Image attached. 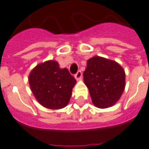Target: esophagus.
Masks as SVG:
<instances>
[{
	"mask_svg": "<svg viewBox=\"0 0 149 149\" xmlns=\"http://www.w3.org/2000/svg\"><path fill=\"white\" fill-rule=\"evenodd\" d=\"M75 78L77 79H79L82 78V72L80 70H79L78 72L75 74Z\"/></svg>",
	"mask_w": 149,
	"mask_h": 149,
	"instance_id": "obj_1",
	"label": "esophagus"
}]
</instances>
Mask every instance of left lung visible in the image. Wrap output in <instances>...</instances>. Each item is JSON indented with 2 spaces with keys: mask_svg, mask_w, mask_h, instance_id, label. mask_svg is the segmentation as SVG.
Returning <instances> with one entry per match:
<instances>
[{
  "mask_svg": "<svg viewBox=\"0 0 149 149\" xmlns=\"http://www.w3.org/2000/svg\"><path fill=\"white\" fill-rule=\"evenodd\" d=\"M83 79L92 101L98 108L113 106L125 89V75L123 67L115 61L100 56L87 61Z\"/></svg>",
  "mask_w": 149,
  "mask_h": 149,
  "instance_id": "left-lung-1",
  "label": "left lung"
}]
</instances>
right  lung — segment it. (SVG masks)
I'll use <instances>...</instances> for the list:
<instances>
[{
	"instance_id": "obj_1",
	"label": "right lung",
	"mask_w": 149,
	"mask_h": 149,
	"mask_svg": "<svg viewBox=\"0 0 149 149\" xmlns=\"http://www.w3.org/2000/svg\"><path fill=\"white\" fill-rule=\"evenodd\" d=\"M76 79L56 61L39 64L29 76V83L37 101L46 108L62 109L68 104Z\"/></svg>"
}]
</instances>
